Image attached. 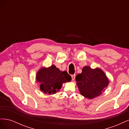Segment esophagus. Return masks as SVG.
I'll return each instance as SVG.
<instances>
[{"label": "esophagus", "instance_id": "34e87169", "mask_svg": "<svg viewBox=\"0 0 129 129\" xmlns=\"http://www.w3.org/2000/svg\"><path fill=\"white\" fill-rule=\"evenodd\" d=\"M71 76H72V80H73V81H74V80H75V75H72Z\"/></svg>", "mask_w": 129, "mask_h": 129}]
</instances>
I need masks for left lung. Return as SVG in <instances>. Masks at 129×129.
Segmentation results:
<instances>
[{
    "label": "left lung",
    "mask_w": 129,
    "mask_h": 129,
    "mask_svg": "<svg viewBox=\"0 0 129 129\" xmlns=\"http://www.w3.org/2000/svg\"><path fill=\"white\" fill-rule=\"evenodd\" d=\"M75 79L80 94L88 99H93L102 94L108 86L109 81L102 69L84 66Z\"/></svg>",
    "instance_id": "obj_1"
}]
</instances>
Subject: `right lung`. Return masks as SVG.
Masks as SVG:
<instances>
[{
  "instance_id": "1",
  "label": "right lung",
  "mask_w": 129,
  "mask_h": 129,
  "mask_svg": "<svg viewBox=\"0 0 129 129\" xmlns=\"http://www.w3.org/2000/svg\"><path fill=\"white\" fill-rule=\"evenodd\" d=\"M71 80L72 77L67 72L61 71L54 64L41 67L36 74V81L39 84L40 90L48 95L56 93L60 91L62 84Z\"/></svg>"
}]
</instances>
